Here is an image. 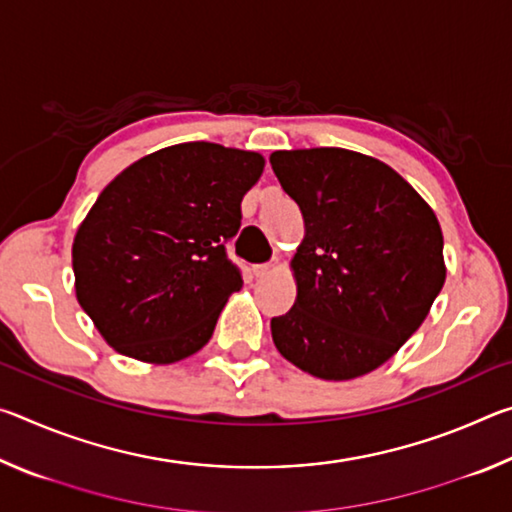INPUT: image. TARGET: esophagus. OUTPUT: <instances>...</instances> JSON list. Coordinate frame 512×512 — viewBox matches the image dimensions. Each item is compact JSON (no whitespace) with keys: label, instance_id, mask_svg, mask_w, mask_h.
Instances as JSON below:
<instances>
[{"label":"esophagus","instance_id":"1","mask_svg":"<svg viewBox=\"0 0 512 512\" xmlns=\"http://www.w3.org/2000/svg\"><path fill=\"white\" fill-rule=\"evenodd\" d=\"M275 268V264L273 262H268V264H255L253 266V275L255 277H264V275H268Z\"/></svg>","mask_w":512,"mask_h":512}]
</instances>
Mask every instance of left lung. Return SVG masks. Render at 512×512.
Here are the masks:
<instances>
[{
  "label": "left lung",
  "mask_w": 512,
  "mask_h": 512,
  "mask_svg": "<svg viewBox=\"0 0 512 512\" xmlns=\"http://www.w3.org/2000/svg\"><path fill=\"white\" fill-rule=\"evenodd\" d=\"M271 167L298 203V298L271 318L273 343L320 379H354L388 361L445 284L443 232L388 164L345 149L275 151Z\"/></svg>",
  "instance_id": "obj_1"
}]
</instances>
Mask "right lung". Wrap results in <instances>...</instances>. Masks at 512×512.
<instances>
[{
	"label": "right lung",
	"instance_id": "obj_1",
	"mask_svg": "<svg viewBox=\"0 0 512 512\" xmlns=\"http://www.w3.org/2000/svg\"><path fill=\"white\" fill-rule=\"evenodd\" d=\"M264 158L221 144L160 149L99 194L72 246L76 298L112 348L173 363L210 341L241 268L225 244Z\"/></svg>",
	"mask_w": 512,
	"mask_h": 512
}]
</instances>
